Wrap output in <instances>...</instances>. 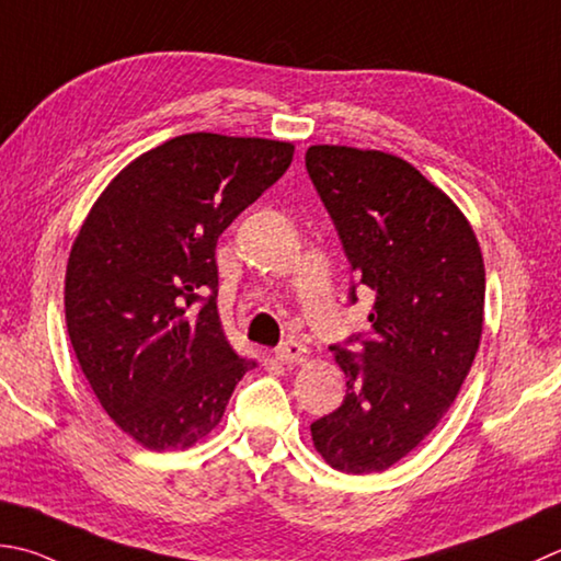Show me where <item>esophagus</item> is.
<instances>
[{
    "label": "esophagus",
    "mask_w": 561,
    "mask_h": 561,
    "mask_svg": "<svg viewBox=\"0 0 561 561\" xmlns=\"http://www.w3.org/2000/svg\"><path fill=\"white\" fill-rule=\"evenodd\" d=\"M274 355H277V359L284 362V365H301V362L309 357V350H306V345H301L299 340H284V343L274 350Z\"/></svg>",
    "instance_id": "34e87169"
}]
</instances>
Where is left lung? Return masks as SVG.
I'll list each match as a JSON object with an SVG mask.
<instances>
[{
	"mask_svg": "<svg viewBox=\"0 0 561 561\" xmlns=\"http://www.w3.org/2000/svg\"><path fill=\"white\" fill-rule=\"evenodd\" d=\"M306 172L333 218L357 289L375 294L371 333L331 345L347 377L313 445L347 474L383 471L449 411L484 325V260L449 196L381 150L311 146ZM357 346V351L352 347Z\"/></svg>",
	"mask_w": 561,
	"mask_h": 561,
	"instance_id": "8db88e82",
	"label": "left lung"
}]
</instances>
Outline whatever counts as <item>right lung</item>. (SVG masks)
Listing matches in <instances>:
<instances>
[{
	"instance_id": "right-lung-1",
	"label": "right lung",
	"mask_w": 561,
	"mask_h": 561,
	"mask_svg": "<svg viewBox=\"0 0 561 561\" xmlns=\"http://www.w3.org/2000/svg\"><path fill=\"white\" fill-rule=\"evenodd\" d=\"M294 146L186 134L116 174L75 238L65 321L102 409L142 447L214 431L255 362L218 321V236L291 164Z\"/></svg>"
}]
</instances>
